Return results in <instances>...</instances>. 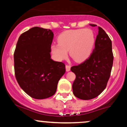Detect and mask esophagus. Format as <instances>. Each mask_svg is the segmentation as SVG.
I'll list each match as a JSON object with an SVG mask.
<instances>
[{
    "instance_id": "1",
    "label": "esophagus",
    "mask_w": 127,
    "mask_h": 127,
    "mask_svg": "<svg viewBox=\"0 0 127 127\" xmlns=\"http://www.w3.org/2000/svg\"><path fill=\"white\" fill-rule=\"evenodd\" d=\"M65 70L66 72H69L70 70V65H65Z\"/></svg>"
}]
</instances>
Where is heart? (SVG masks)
Masks as SVG:
<instances>
[{
	"label": "heart",
	"instance_id": "b5f03b06",
	"mask_svg": "<svg viewBox=\"0 0 127 127\" xmlns=\"http://www.w3.org/2000/svg\"><path fill=\"white\" fill-rule=\"evenodd\" d=\"M59 43H52L51 50L57 60L67 57L68 51L76 62H82L91 54L95 42L94 32L89 29L69 30L63 32L58 37Z\"/></svg>",
	"mask_w": 127,
	"mask_h": 127
}]
</instances>
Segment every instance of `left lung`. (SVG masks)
Listing matches in <instances>:
<instances>
[{
	"instance_id": "left-lung-1",
	"label": "left lung",
	"mask_w": 127,
	"mask_h": 127,
	"mask_svg": "<svg viewBox=\"0 0 127 127\" xmlns=\"http://www.w3.org/2000/svg\"><path fill=\"white\" fill-rule=\"evenodd\" d=\"M90 26L95 27L96 25ZM98 29L95 47L90 57L70 68L76 75L72 85L73 93L82 100H91L104 91L113 65L111 40L101 27H98Z\"/></svg>"
}]
</instances>
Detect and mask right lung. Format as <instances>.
Here are the masks:
<instances>
[{
    "label": "right lung",
    "instance_id": "1",
    "mask_svg": "<svg viewBox=\"0 0 127 127\" xmlns=\"http://www.w3.org/2000/svg\"><path fill=\"white\" fill-rule=\"evenodd\" d=\"M54 33L34 27L19 37L14 52L15 78L26 94L44 99L55 94L59 80L65 72L63 63L51 59Z\"/></svg>",
    "mask_w": 127,
    "mask_h": 127
}]
</instances>
